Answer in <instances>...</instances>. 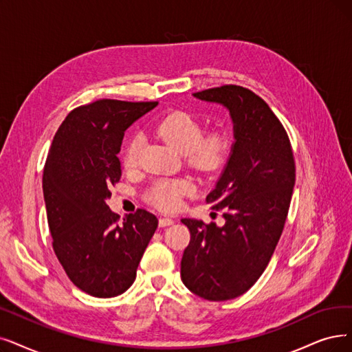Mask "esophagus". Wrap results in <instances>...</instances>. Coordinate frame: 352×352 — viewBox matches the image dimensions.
Here are the masks:
<instances>
[{
    "mask_svg": "<svg viewBox=\"0 0 352 352\" xmlns=\"http://www.w3.org/2000/svg\"><path fill=\"white\" fill-rule=\"evenodd\" d=\"M172 223H175V221H173L172 218H160V219H159V225H160L162 228L168 227V225H172Z\"/></svg>",
    "mask_w": 352,
    "mask_h": 352,
    "instance_id": "34e87169",
    "label": "esophagus"
}]
</instances>
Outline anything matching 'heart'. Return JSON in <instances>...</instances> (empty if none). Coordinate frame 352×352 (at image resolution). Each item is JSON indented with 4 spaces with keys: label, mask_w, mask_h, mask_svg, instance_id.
Here are the masks:
<instances>
[{
    "label": "heart",
    "mask_w": 352,
    "mask_h": 352,
    "mask_svg": "<svg viewBox=\"0 0 352 352\" xmlns=\"http://www.w3.org/2000/svg\"><path fill=\"white\" fill-rule=\"evenodd\" d=\"M153 133L176 151L186 154L188 162L202 172L221 167L231 151V138L223 131L204 135L201 121L186 111H172L151 125ZM140 140L134 138L125 148L124 167L133 170L138 164ZM192 192L186 180H159L148 192L147 199L162 210H176L184 196Z\"/></svg>",
    "instance_id": "b5f03b06"
}]
</instances>
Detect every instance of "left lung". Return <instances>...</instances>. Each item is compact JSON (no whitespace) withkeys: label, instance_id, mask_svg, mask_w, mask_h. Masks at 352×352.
<instances>
[{"label":"left lung","instance_id":"obj_1","mask_svg":"<svg viewBox=\"0 0 352 352\" xmlns=\"http://www.w3.org/2000/svg\"><path fill=\"white\" fill-rule=\"evenodd\" d=\"M193 96L230 111L235 142L206 196L225 223L182 219L190 243L180 276L199 298L222 302L241 296L265 270L285 228L296 168L285 127L258 95L223 85Z\"/></svg>","mask_w":352,"mask_h":352}]
</instances>
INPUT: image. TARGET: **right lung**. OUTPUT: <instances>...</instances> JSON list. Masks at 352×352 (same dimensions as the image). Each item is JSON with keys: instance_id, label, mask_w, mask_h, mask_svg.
Listing matches in <instances>:
<instances>
[{"instance_id": "add662e5", "label": "right lung", "mask_w": 352, "mask_h": 352, "mask_svg": "<svg viewBox=\"0 0 352 352\" xmlns=\"http://www.w3.org/2000/svg\"><path fill=\"white\" fill-rule=\"evenodd\" d=\"M157 102L100 100L70 111L43 170L53 250L72 283L95 298L127 290L157 218L138 209L120 222L107 205L121 177L124 133Z\"/></svg>"}]
</instances>
